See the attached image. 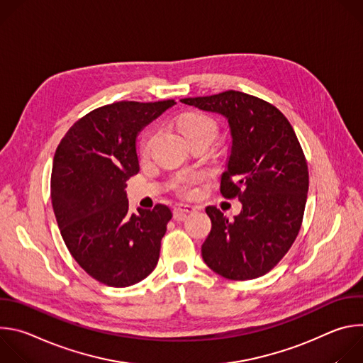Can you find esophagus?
Returning a JSON list of instances; mask_svg holds the SVG:
<instances>
[{
    "instance_id": "obj_1",
    "label": "esophagus",
    "mask_w": 363,
    "mask_h": 363,
    "mask_svg": "<svg viewBox=\"0 0 363 363\" xmlns=\"http://www.w3.org/2000/svg\"><path fill=\"white\" fill-rule=\"evenodd\" d=\"M196 211V206L188 205V203H177L174 206V220L175 221H184L186 218V214H191Z\"/></svg>"
}]
</instances>
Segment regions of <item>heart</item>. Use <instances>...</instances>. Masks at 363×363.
Masks as SVG:
<instances>
[{"label":"heart","instance_id":"heart-1","mask_svg":"<svg viewBox=\"0 0 363 363\" xmlns=\"http://www.w3.org/2000/svg\"><path fill=\"white\" fill-rule=\"evenodd\" d=\"M178 128L186 139H191L198 135H206V133L216 136V130H217L216 122L211 118H208L203 113H198V112H191V113L181 116L178 121ZM146 147H147V140H145L142 145L143 150ZM202 179H203V177L201 174L181 177L177 182V186L184 192H191V185L201 182Z\"/></svg>","mask_w":363,"mask_h":363}]
</instances>
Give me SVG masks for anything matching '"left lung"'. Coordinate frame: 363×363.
Here are the masks:
<instances>
[{
	"label": "left lung",
	"instance_id": "left-lung-1",
	"mask_svg": "<svg viewBox=\"0 0 363 363\" xmlns=\"http://www.w3.org/2000/svg\"><path fill=\"white\" fill-rule=\"evenodd\" d=\"M181 103L225 121L230 149L221 194L241 202L234 220L205 208L211 231L201 247L203 262L230 280L264 276L289 251L303 220L308 172L297 136L277 108L241 91Z\"/></svg>",
	"mask_w": 363,
	"mask_h": 363
}]
</instances>
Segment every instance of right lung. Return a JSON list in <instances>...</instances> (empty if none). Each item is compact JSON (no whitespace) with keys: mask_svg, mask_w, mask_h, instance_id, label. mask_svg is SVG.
<instances>
[{"mask_svg":"<svg viewBox=\"0 0 363 363\" xmlns=\"http://www.w3.org/2000/svg\"><path fill=\"white\" fill-rule=\"evenodd\" d=\"M174 100L116 101L77 121L51 169V202L62 237L97 281L128 287L157 267L172 213L167 205L129 213L126 181L139 172L136 138Z\"/></svg>","mask_w":363,"mask_h":363,"instance_id":"right-lung-1","label":"right lung"}]
</instances>
